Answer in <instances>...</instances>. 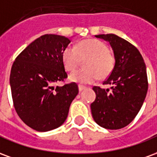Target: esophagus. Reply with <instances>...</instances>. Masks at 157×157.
<instances>
[{"label":"esophagus","instance_id":"obj_1","mask_svg":"<svg viewBox=\"0 0 157 157\" xmlns=\"http://www.w3.org/2000/svg\"><path fill=\"white\" fill-rule=\"evenodd\" d=\"M78 88H79V91H80V92H82V91H83V90L86 88V86H84L79 85L78 86Z\"/></svg>","mask_w":157,"mask_h":157}]
</instances>
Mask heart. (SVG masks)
I'll return each mask as SVG.
<instances>
[{"label": "heart", "mask_w": 157, "mask_h": 157, "mask_svg": "<svg viewBox=\"0 0 157 157\" xmlns=\"http://www.w3.org/2000/svg\"><path fill=\"white\" fill-rule=\"evenodd\" d=\"M84 62L86 68L71 73V81L81 84H89L97 79L108 77L114 67L115 59L109 47L98 39H86L76 46L69 45L62 53V61L67 71H72Z\"/></svg>", "instance_id": "b5f03b06"}]
</instances>
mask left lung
I'll return each instance as SVG.
<instances>
[{
  "label": "left lung",
  "mask_w": 157,
  "mask_h": 157,
  "mask_svg": "<svg viewBox=\"0 0 157 157\" xmlns=\"http://www.w3.org/2000/svg\"><path fill=\"white\" fill-rule=\"evenodd\" d=\"M109 42L115 58L113 71L103 85L112 91L93 86L96 99L91 104L93 119L108 129H119L130 124L141 109L148 90L146 67L136 47L109 33L95 35Z\"/></svg>",
  "instance_id": "obj_1"
}]
</instances>
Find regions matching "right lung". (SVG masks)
<instances>
[{"label": "right lung", "mask_w": 157, "mask_h": 157, "mask_svg": "<svg viewBox=\"0 0 157 157\" xmlns=\"http://www.w3.org/2000/svg\"><path fill=\"white\" fill-rule=\"evenodd\" d=\"M70 43L64 36L43 35L23 49L12 65L10 85L16 112L37 131L63 124L78 94L75 82L56 86L67 78L62 53Z\"/></svg>", "instance_id": "right-lung-1"}]
</instances>
